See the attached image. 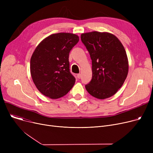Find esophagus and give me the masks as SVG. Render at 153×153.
<instances>
[{"instance_id":"obj_1","label":"esophagus","mask_w":153,"mask_h":153,"mask_svg":"<svg viewBox=\"0 0 153 153\" xmlns=\"http://www.w3.org/2000/svg\"><path fill=\"white\" fill-rule=\"evenodd\" d=\"M77 77L78 79H81V74H77Z\"/></svg>"}]
</instances>
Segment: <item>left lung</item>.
<instances>
[{
    "mask_svg": "<svg viewBox=\"0 0 153 153\" xmlns=\"http://www.w3.org/2000/svg\"><path fill=\"white\" fill-rule=\"evenodd\" d=\"M81 38L92 64V78L85 89L97 99L109 98L121 88L128 75L129 64L125 48L108 32H87Z\"/></svg>",
    "mask_w": 153,
    "mask_h": 153,
    "instance_id": "obj_1",
    "label": "left lung"
}]
</instances>
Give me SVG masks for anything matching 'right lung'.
I'll use <instances>...</instances> for the list:
<instances>
[{"mask_svg":"<svg viewBox=\"0 0 153 153\" xmlns=\"http://www.w3.org/2000/svg\"><path fill=\"white\" fill-rule=\"evenodd\" d=\"M79 36L58 33L46 37L30 59V72L37 89L46 97L57 99L66 95L75 84L69 71V54Z\"/></svg>","mask_w":153,"mask_h":153,"instance_id":"right-lung-1","label":"right lung"}]
</instances>
